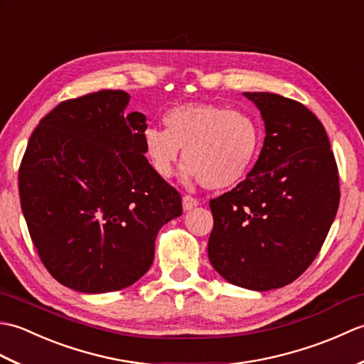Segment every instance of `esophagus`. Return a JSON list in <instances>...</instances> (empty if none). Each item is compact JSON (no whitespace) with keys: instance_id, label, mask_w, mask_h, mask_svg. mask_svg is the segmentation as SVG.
<instances>
[{"instance_id":"obj_1","label":"esophagus","mask_w":364,"mask_h":364,"mask_svg":"<svg viewBox=\"0 0 364 364\" xmlns=\"http://www.w3.org/2000/svg\"><path fill=\"white\" fill-rule=\"evenodd\" d=\"M198 205V200L192 196H183V208L184 211H189L192 208H196Z\"/></svg>"}]
</instances>
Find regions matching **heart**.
Listing matches in <instances>:
<instances>
[{
    "instance_id": "1",
    "label": "heart",
    "mask_w": 364,
    "mask_h": 364,
    "mask_svg": "<svg viewBox=\"0 0 364 364\" xmlns=\"http://www.w3.org/2000/svg\"><path fill=\"white\" fill-rule=\"evenodd\" d=\"M164 128L146 127L142 142L154 172L173 176L184 150V175L208 189L235 186L250 172L261 146L252 115L218 105H183L164 114Z\"/></svg>"
}]
</instances>
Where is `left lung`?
Returning <instances> with one entry per match:
<instances>
[{
	"instance_id": "1",
	"label": "left lung",
	"mask_w": 364,
	"mask_h": 364,
	"mask_svg": "<svg viewBox=\"0 0 364 364\" xmlns=\"http://www.w3.org/2000/svg\"><path fill=\"white\" fill-rule=\"evenodd\" d=\"M244 95L261 111L264 145L245 180L211 198L208 257L230 283L269 291L318 257L341 191L326 128L306 106L269 92Z\"/></svg>"
}]
</instances>
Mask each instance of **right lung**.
Returning a JSON list of instances; mask_svg holds the SVG:
<instances>
[{
    "mask_svg": "<svg viewBox=\"0 0 364 364\" xmlns=\"http://www.w3.org/2000/svg\"><path fill=\"white\" fill-rule=\"evenodd\" d=\"M128 94L98 90L60 102L36 127L18 192L46 270L80 292L127 288L150 269L159 228L181 196L145 158V115Z\"/></svg>",
    "mask_w": 364,
    "mask_h": 364,
    "instance_id": "right-lung-1",
    "label": "right lung"
}]
</instances>
